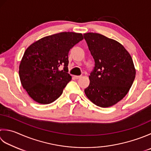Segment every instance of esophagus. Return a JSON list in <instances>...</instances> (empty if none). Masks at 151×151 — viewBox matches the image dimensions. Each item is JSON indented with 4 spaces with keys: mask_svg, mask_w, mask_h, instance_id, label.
I'll return each instance as SVG.
<instances>
[{
    "mask_svg": "<svg viewBox=\"0 0 151 151\" xmlns=\"http://www.w3.org/2000/svg\"><path fill=\"white\" fill-rule=\"evenodd\" d=\"M81 76H75V79H79V78H81Z\"/></svg>",
    "mask_w": 151,
    "mask_h": 151,
    "instance_id": "34e87169",
    "label": "esophagus"
}]
</instances>
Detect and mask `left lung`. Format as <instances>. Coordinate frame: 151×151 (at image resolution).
Here are the masks:
<instances>
[{
	"label": "left lung",
	"mask_w": 151,
	"mask_h": 151,
	"mask_svg": "<svg viewBox=\"0 0 151 151\" xmlns=\"http://www.w3.org/2000/svg\"><path fill=\"white\" fill-rule=\"evenodd\" d=\"M84 38L95 61L84 92L95 105L111 107L126 96L134 81L132 58L122 44L104 35L88 32Z\"/></svg>",
	"instance_id": "1"
}]
</instances>
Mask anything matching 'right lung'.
Listing matches in <instances>:
<instances>
[{"label": "right lung", "instance_id": "right-lung-1", "mask_svg": "<svg viewBox=\"0 0 151 151\" xmlns=\"http://www.w3.org/2000/svg\"><path fill=\"white\" fill-rule=\"evenodd\" d=\"M82 39L81 33L63 32L42 38L27 48L19 75L23 88L34 101L49 104L61 95L71 80L68 73L69 50Z\"/></svg>", "mask_w": 151, "mask_h": 151}]
</instances>
